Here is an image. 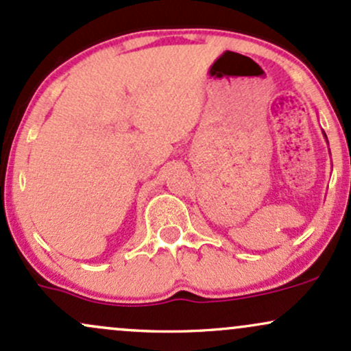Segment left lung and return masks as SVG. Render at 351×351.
<instances>
[{"instance_id": "left-lung-1", "label": "left lung", "mask_w": 351, "mask_h": 351, "mask_svg": "<svg viewBox=\"0 0 351 351\" xmlns=\"http://www.w3.org/2000/svg\"><path fill=\"white\" fill-rule=\"evenodd\" d=\"M324 136H325V132H324ZM325 139H326V136H325Z\"/></svg>"}]
</instances>
